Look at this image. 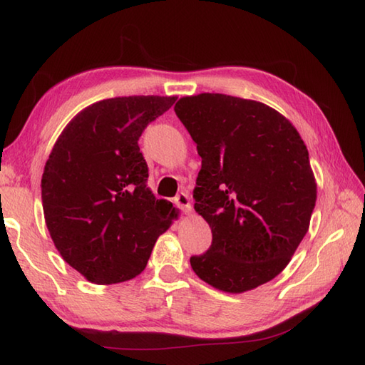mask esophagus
Masks as SVG:
<instances>
[{
	"label": "esophagus",
	"mask_w": 365,
	"mask_h": 365,
	"mask_svg": "<svg viewBox=\"0 0 365 365\" xmlns=\"http://www.w3.org/2000/svg\"><path fill=\"white\" fill-rule=\"evenodd\" d=\"M174 202L182 212L191 213V200H190V196L187 195V192H178L174 199Z\"/></svg>",
	"instance_id": "34e87169"
}]
</instances>
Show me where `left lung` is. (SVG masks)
Segmentation results:
<instances>
[{
	"label": "left lung",
	"instance_id": "1",
	"mask_svg": "<svg viewBox=\"0 0 365 365\" xmlns=\"http://www.w3.org/2000/svg\"><path fill=\"white\" fill-rule=\"evenodd\" d=\"M177 118L202 158L195 210L212 229V246L192 255L204 282L243 293L289 265L317 200L307 147L281 113L224 94L182 97Z\"/></svg>",
	"mask_w": 365,
	"mask_h": 365
}]
</instances>
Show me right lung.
I'll use <instances>...</instances> for the list:
<instances>
[{"instance_id":"add662e5","label":"right lung","mask_w":365,"mask_h":365,"mask_svg":"<svg viewBox=\"0 0 365 365\" xmlns=\"http://www.w3.org/2000/svg\"><path fill=\"white\" fill-rule=\"evenodd\" d=\"M177 97L100 100L67 123L42 175L46 227L63 259L98 285L143 273L177 210L147 187L144 128Z\"/></svg>"}]
</instances>
